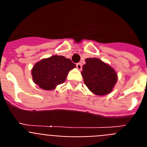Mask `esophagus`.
Returning a JSON list of instances; mask_svg holds the SVG:
<instances>
[{
    "mask_svg": "<svg viewBox=\"0 0 147 147\" xmlns=\"http://www.w3.org/2000/svg\"><path fill=\"white\" fill-rule=\"evenodd\" d=\"M76 67H77L78 70H81L82 67V65L80 62H79V63L76 64Z\"/></svg>",
    "mask_w": 147,
    "mask_h": 147,
    "instance_id": "obj_1",
    "label": "esophagus"
}]
</instances>
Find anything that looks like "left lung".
<instances>
[{
	"label": "left lung",
	"mask_w": 147,
	"mask_h": 147,
	"mask_svg": "<svg viewBox=\"0 0 147 147\" xmlns=\"http://www.w3.org/2000/svg\"><path fill=\"white\" fill-rule=\"evenodd\" d=\"M85 62L82 75L88 89L98 96L110 93L117 82L115 70L98 58H88Z\"/></svg>",
	"instance_id": "left-lung-1"
}]
</instances>
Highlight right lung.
<instances>
[{"instance_id": "right-lung-1", "label": "right lung", "mask_w": 147, "mask_h": 147, "mask_svg": "<svg viewBox=\"0 0 147 147\" xmlns=\"http://www.w3.org/2000/svg\"><path fill=\"white\" fill-rule=\"evenodd\" d=\"M76 67L70 59L54 55L37 62L32 70L34 82L40 88L50 90L62 84L70 71Z\"/></svg>"}]
</instances>
